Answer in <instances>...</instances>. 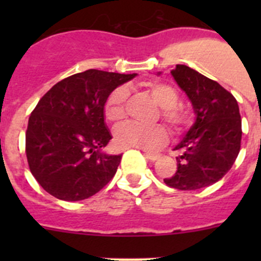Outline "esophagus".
I'll return each mask as SVG.
<instances>
[{
	"instance_id": "obj_1",
	"label": "esophagus",
	"mask_w": 261,
	"mask_h": 261,
	"mask_svg": "<svg viewBox=\"0 0 261 261\" xmlns=\"http://www.w3.org/2000/svg\"><path fill=\"white\" fill-rule=\"evenodd\" d=\"M145 156H146L149 160H151V162H155V160L159 159L160 155H159V154H150V152H145Z\"/></svg>"
}]
</instances>
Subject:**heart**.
Listing matches in <instances>:
<instances>
[{
  "mask_svg": "<svg viewBox=\"0 0 261 261\" xmlns=\"http://www.w3.org/2000/svg\"><path fill=\"white\" fill-rule=\"evenodd\" d=\"M150 94L154 101L162 107L160 116L170 126L174 134H183L193 123L191 111L178 106L179 96L172 86L164 83H155L150 87ZM127 89L118 87L110 93L105 103V117L112 123H120L126 117V101ZM168 140V131L163 125L144 126L138 123H126L115 131V143L117 146L130 149H143L154 151L164 145Z\"/></svg>",
  "mask_w": 261,
  "mask_h": 261,
  "instance_id": "b5f03b06",
  "label": "heart"
}]
</instances>
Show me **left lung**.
Returning a JSON list of instances; mask_svg holds the SVG:
<instances>
[{"instance_id": "left-lung-1", "label": "left lung", "mask_w": 261, "mask_h": 261, "mask_svg": "<svg viewBox=\"0 0 261 261\" xmlns=\"http://www.w3.org/2000/svg\"><path fill=\"white\" fill-rule=\"evenodd\" d=\"M170 73L191 101L196 120L174 147L181 151L177 172L164 181L180 191L201 189L220 180L238 158L243 134L239 105L217 82L187 65L177 64Z\"/></svg>"}]
</instances>
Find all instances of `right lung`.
Here are the masks:
<instances>
[{"instance_id":"add662e5","label":"right lung","mask_w":261,"mask_h":261,"mask_svg":"<svg viewBox=\"0 0 261 261\" xmlns=\"http://www.w3.org/2000/svg\"><path fill=\"white\" fill-rule=\"evenodd\" d=\"M136 74L88 69L58 82L41 97L26 130V156L38 183L62 201H82L114 178L120 155L103 151L112 136L105 103Z\"/></svg>"}]
</instances>
